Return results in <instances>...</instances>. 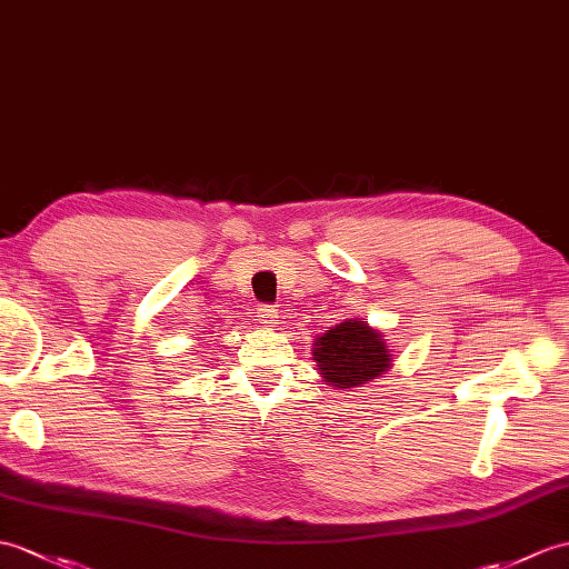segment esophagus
Here are the masks:
<instances>
[{
  "label": "esophagus",
  "mask_w": 569,
  "mask_h": 569,
  "mask_svg": "<svg viewBox=\"0 0 569 569\" xmlns=\"http://www.w3.org/2000/svg\"><path fill=\"white\" fill-rule=\"evenodd\" d=\"M257 317H259V322L263 327H276V325H279V310H276L273 306H259L257 308Z\"/></svg>",
  "instance_id": "1"
}]
</instances>
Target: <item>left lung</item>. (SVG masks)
I'll use <instances>...</instances> for the list:
<instances>
[{
    "instance_id": "1",
    "label": "left lung",
    "mask_w": 569,
    "mask_h": 569,
    "mask_svg": "<svg viewBox=\"0 0 569 569\" xmlns=\"http://www.w3.org/2000/svg\"><path fill=\"white\" fill-rule=\"evenodd\" d=\"M392 356L386 332L363 322L361 317L329 327L312 345L317 371L335 390L363 388L366 382L390 371Z\"/></svg>"
}]
</instances>
